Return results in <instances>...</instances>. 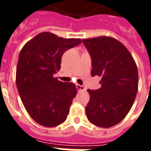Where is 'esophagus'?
Segmentation results:
<instances>
[{
    "label": "esophagus",
    "instance_id": "obj_1",
    "mask_svg": "<svg viewBox=\"0 0 151 151\" xmlns=\"http://www.w3.org/2000/svg\"><path fill=\"white\" fill-rule=\"evenodd\" d=\"M76 88H77V90L79 91H84L85 90V87L84 86H83V85H80V84H76Z\"/></svg>",
    "mask_w": 151,
    "mask_h": 151
}]
</instances>
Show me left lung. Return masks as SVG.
Returning a JSON list of instances; mask_svg holds the SVG:
<instances>
[{
	"label": "left lung",
	"mask_w": 151,
	"mask_h": 151,
	"mask_svg": "<svg viewBox=\"0 0 151 151\" xmlns=\"http://www.w3.org/2000/svg\"><path fill=\"white\" fill-rule=\"evenodd\" d=\"M92 60V76H101V88L88 89V119L110 128L122 121L132 107L138 89V72L133 58L118 40L110 36L83 40Z\"/></svg>",
	"instance_id": "8db88e82"
}]
</instances>
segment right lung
I'll list each match as a JSON object with an SVG mask.
<instances>
[{"label":"right lung","mask_w":151,"mask_h":151,"mask_svg":"<svg viewBox=\"0 0 151 151\" xmlns=\"http://www.w3.org/2000/svg\"><path fill=\"white\" fill-rule=\"evenodd\" d=\"M81 42L41 32L20 51L16 85L27 111L39 124L50 128L66 120L77 89L75 84L58 81L53 75L60 70L63 53Z\"/></svg>","instance_id":"right-lung-1"}]
</instances>
